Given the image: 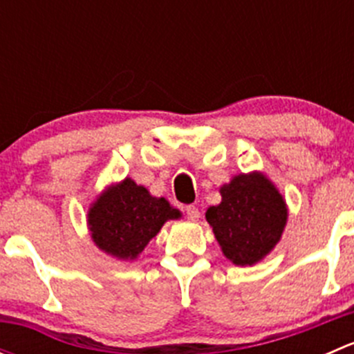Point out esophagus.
I'll return each instance as SVG.
<instances>
[{"mask_svg":"<svg viewBox=\"0 0 354 354\" xmlns=\"http://www.w3.org/2000/svg\"><path fill=\"white\" fill-rule=\"evenodd\" d=\"M187 217H188V221L195 223V221L200 219V210L195 205H188L187 207Z\"/></svg>","mask_w":354,"mask_h":354,"instance_id":"1","label":"esophagus"}]
</instances>
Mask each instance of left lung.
I'll list each match as a JSON object with an SVG mask.
<instances>
[{
  "label": "left lung",
  "instance_id": "left-lung-1",
  "mask_svg": "<svg viewBox=\"0 0 354 354\" xmlns=\"http://www.w3.org/2000/svg\"><path fill=\"white\" fill-rule=\"evenodd\" d=\"M221 203L207 209L221 252L230 262L252 267L281 241L288 203L279 188L260 171L240 173L219 188Z\"/></svg>",
  "mask_w": 354,
  "mask_h": 354
}]
</instances>
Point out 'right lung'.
<instances>
[{
  "label": "right lung",
  "mask_w": 354,
  "mask_h": 354,
  "mask_svg": "<svg viewBox=\"0 0 354 354\" xmlns=\"http://www.w3.org/2000/svg\"><path fill=\"white\" fill-rule=\"evenodd\" d=\"M181 212L164 197H154L131 178L111 183L87 210V227L101 252L116 260L131 262L167 221L180 219Z\"/></svg>",
  "instance_id": "add662e5"
}]
</instances>
